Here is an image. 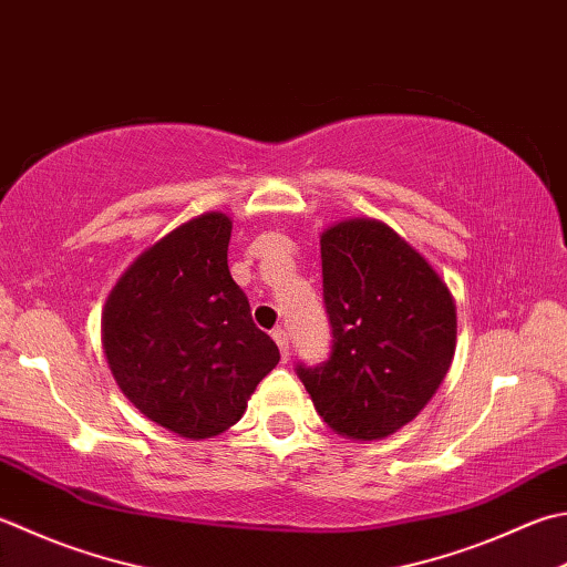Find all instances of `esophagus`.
<instances>
[{"mask_svg":"<svg viewBox=\"0 0 567 567\" xmlns=\"http://www.w3.org/2000/svg\"><path fill=\"white\" fill-rule=\"evenodd\" d=\"M272 339L277 343V349H280V357L282 361H287V357H290V339H287V331L282 327H277L272 331Z\"/></svg>","mask_w":567,"mask_h":567,"instance_id":"1","label":"esophagus"}]
</instances>
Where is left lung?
Segmentation results:
<instances>
[{
	"mask_svg": "<svg viewBox=\"0 0 567 567\" xmlns=\"http://www.w3.org/2000/svg\"><path fill=\"white\" fill-rule=\"evenodd\" d=\"M331 357L299 365L309 398L337 435L383 440L437 393L457 347V305L423 252L379 218L321 233Z\"/></svg>",
	"mask_w": 567,
	"mask_h": 567,
	"instance_id": "8db88e82",
	"label": "left lung"
}]
</instances>
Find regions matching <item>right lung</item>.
<instances>
[{
	"label": "right lung",
	"mask_w": 567,
	"mask_h": 567,
	"mask_svg": "<svg viewBox=\"0 0 567 567\" xmlns=\"http://www.w3.org/2000/svg\"><path fill=\"white\" fill-rule=\"evenodd\" d=\"M230 216L206 210L166 233L120 275L100 321L120 391L186 440L236 425L280 361L230 277Z\"/></svg>",
	"instance_id": "obj_1"
}]
</instances>
